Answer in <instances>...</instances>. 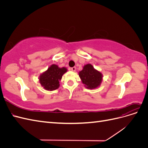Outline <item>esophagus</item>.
Wrapping results in <instances>:
<instances>
[{"label":"esophagus","instance_id":"obj_1","mask_svg":"<svg viewBox=\"0 0 148 148\" xmlns=\"http://www.w3.org/2000/svg\"><path fill=\"white\" fill-rule=\"evenodd\" d=\"M70 70L72 71H75L76 70V67L75 66H73V67H71V68L70 69Z\"/></svg>","mask_w":148,"mask_h":148}]
</instances>
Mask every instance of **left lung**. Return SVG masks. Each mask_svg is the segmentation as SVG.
I'll use <instances>...</instances> for the list:
<instances>
[{
	"label": "left lung",
	"mask_w": 148,
	"mask_h": 148,
	"mask_svg": "<svg viewBox=\"0 0 148 148\" xmlns=\"http://www.w3.org/2000/svg\"><path fill=\"white\" fill-rule=\"evenodd\" d=\"M78 74L82 83L84 84V86L89 89L98 88L102 82V73L96 70L90 64L85 65Z\"/></svg>",
	"instance_id": "left-lung-1"
}]
</instances>
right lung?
Segmentation results:
<instances>
[{"label":"right lung","mask_w":148,"mask_h":148,"mask_svg":"<svg viewBox=\"0 0 148 148\" xmlns=\"http://www.w3.org/2000/svg\"><path fill=\"white\" fill-rule=\"evenodd\" d=\"M67 71L65 67H60L52 64L49 67L46 71L39 76V80L41 86L47 91H53L60 86L59 82L62 76Z\"/></svg>","instance_id":"right-lung-1"}]
</instances>
